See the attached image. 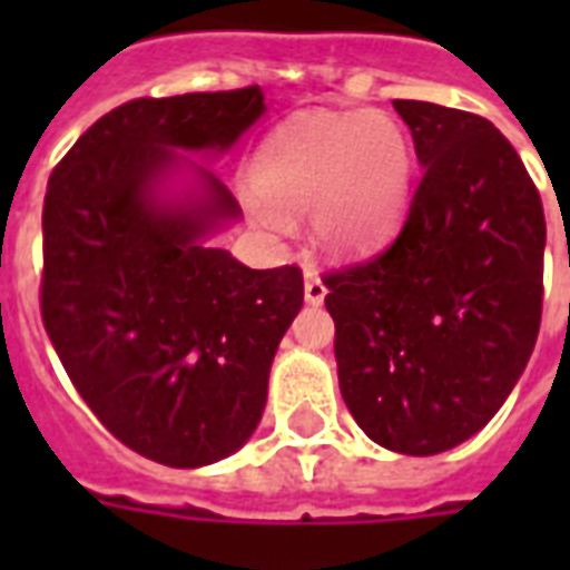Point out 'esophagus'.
I'll use <instances>...</instances> for the list:
<instances>
[{"label":"esophagus","instance_id":"34e87169","mask_svg":"<svg viewBox=\"0 0 570 570\" xmlns=\"http://www.w3.org/2000/svg\"><path fill=\"white\" fill-rule=\"evenodd\" d=\"M325 295H328V286L322 284V277L316 275V272H307L304 275V298H307V304H322L325 302Z\"/></svg>","mask_w":570,"mask_h":570}]
</instances>
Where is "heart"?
I'll use <instances>...</instances> for the list:
<instances>
[{
    "label": "heart",
    "instance_id": "heart-1",
    "mask_svg": "<svg viewBox=\"0 0 570 570\" xmlns=\"http://www.w3.org/2000/svg\"><path fill=\"white\" fill-rule=\"evenodd\" d=\"M411 145L387 115H304L263 141L248 213L275 233L311 209L331 254H364L399 224L411 195Z\"/></svg>",
    "mask_w": 570,
    "mask_h": 570
}]
</instances>
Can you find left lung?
Instances as JSON below:
<instances>
[{
	"label": "left lung",
	"mask_w": 570,
	"mask_h": 570,
	"mask_svg": "<svg viewBox=\"0 0 570 570\" xmlns=\"http://www.w3.org/2000/svg\"><path fill=\"white\" fill-rule=\"evenodd\" d=\"M423 180L375 257L325 277L340 393L379 446L438 455L485 429L541 322L544 209L491 120L393 100Z\"/></svg>",
	"instance_id": "8db88e82"
}]
</instances>
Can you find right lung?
Returning a JSON list of instances; mask_svg holds the SVG:
<instances>
[{
  "mask_svg": "<svg viewBox=\"0 0 570 570\" xmlns=\"http://www.w3.org/2000/svg\"><path fill=\"white\" fill-rule=\"evenodd\" d=\"M263 115L259 85L124 102L49 177L43 328L97 420L168 468L248 443L302 311L298 268H248L213 245L242 209L203 159Z\"/></svg>",
  "mask_w": 570,
  "mask_h": 570,
  "instance_id": "right-lung-1",
  "label": "right lung"
}]
</instances>
